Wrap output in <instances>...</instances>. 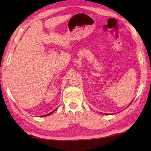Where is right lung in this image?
I'll return each mask as SVG.
<instances>
[{
	"mask_svg": "<svg viewBox=\"0 0 151 151\" xmlns=\"http://www.w3.org/2000/svg\"><path fill=\"white\" fill-rule=\"evenodd\" d=\"M56 110V109H55ZM55 110H54V111H52V112H50V113H48V114H45V115H42V116H48V115H50V114H52V112H54L55 111Z\"/></svg>",
	"mask_w": 151,
	"mask_h": 151,
	"instance_id": "add662e5",
	"label": "right lung"
}]
</instances>
